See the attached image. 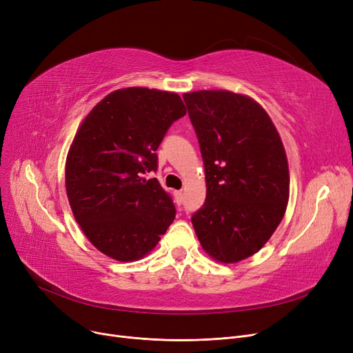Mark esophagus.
<instances>
[{
    "label": "esophagus",
    "mask_w": 353,
    "mask_h": 353,
    "mask_svg": "<svg viewBox=\"0 0 353 353\" xmlns=\"http://www.w3.org/2000/svg\"><path fill=\"white\" fill-rule=\"evenodd\" d=\"M174 197H176V203H177L179 206L183 205V201H184V194H183V192H176V193H174Z\"/></svg>",
    "instance_id": "obj_1"
}]
</instances>
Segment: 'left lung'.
<instances>
[{
    "mask_svg": "<svg viewBox=\"0 0 353 353\" xmlns=\"http://www.w3.org/2000/svg\"><path fill=\"white\" fill-rule=\"evenodd\" d=\"M200 144L206 200L192 223L214 261L261 250L286 212L289 167L279 133L261 104L226 90L183 94Z\"/></svg>",
    "mask_w": 353,
    "mask_h": 353,
    "instance_id": "left-lung-1",
    "label": "left lung"
}]
</instances>
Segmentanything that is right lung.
Instances as JSON below:
<instances>
[{
  "label": "right lung",
  "mask_w": 353,
  "mask_h": 353,
  "mask_svg": "<svg viewBox=\"0 0 353 353\" xmlns=\"http://www.w3.org/2000/svg\"><path fill=\"white\" fill-rule=\"evenodd\" d=\"M186 114L176 92L143 87L110 92L84 119L65 163L74 217L101 253L120 262L145 256L176 217L157 179V153L170 125Z\"/></svg>",
  "instance_id": "right-lung-1"
}]
</instances>
